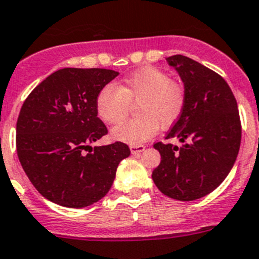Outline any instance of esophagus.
I'll return each mask as SVG.
<instances>
[{"instance_id": "esophagus-1", "label": "esophagus", "mask_w": 259, "mask_h": 259, "mask_svg": "<svg viewBox=\"0 0 259 259\" xmlns=\"http://www.w3.org/2000/svg\"><path fill=\"white\" fill-rule=\"evenodd\" d=\"M130 149H131V153L134 154V155H136V154H140L145 150V146L144 145H131L130 146Z\"/></svg>"}]
</instances>
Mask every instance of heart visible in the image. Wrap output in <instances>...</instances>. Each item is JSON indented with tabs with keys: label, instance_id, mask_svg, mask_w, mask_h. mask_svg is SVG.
Masks as SVG:
<instances>
[{
	"label": "heart",
	"instance_id": "b5f03b06",
	"mask_svg": "<svg viewBox=\"0 0 259 259\" xmlns=\"http://www.w3.org/2000/svg\"><path fill=\"white\" fill-rule=\"evenodd\" d=\"M137 104L134 120L111 130V139L139 145L154 136L158 127L169 128L179 120L186 104L182 84L156 68H142L119 86L103 87L96 96V113L106 124H117L127 117L130 106Z\"/></svg>",
	"mask_w": 259,
	"mask_h": 259
}]
</instances>
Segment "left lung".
<instances>
[{
	"instance_id": "1",
	"label": "left lung",
	"mask_w": 259,
	"mask_h": 259,
	"mask_svg": "<svg viewBox=\"0 0 259 259\" xmlns=\"http://www.w3.org/2000/svg\"><path fill=\"white\" fill-rule=\"evenodd\" d=\"M179 73L186 104L165 139L181 146L156 142L160 164L153 181L164 195L181 201L200 199L224 182L238 156L241 124L238 104L226 80L193 59H165Z\"/></svg>"
}]
</instances>
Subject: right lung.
Wrapping results in <instances>:
<instances>
[{"label":"right lung","instance_id":"add662e5","mask_svg":"<svg viewBox=\"0 0 259 259\" xmlns=\"http://www.w3.org/2000/svg\"><path fill=\"white\" fill-rule=\"evenodd\" d=\"M118 74L100 68H64L42 80L21 106L19 160L47 200L66 208L96 203L110 190L120 160L131 154L119 141L91 146L108 134L97 118L96 96Z\"/></svg>","mask_w":259,"mask_h":259}]
</instances>
